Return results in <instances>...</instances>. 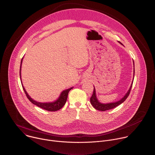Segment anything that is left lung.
<instances>
[{
  "mask_svg": "<svg viewBox=\"0 0 155 155\" xmlns=\"http://www.w3.org/2000/svg\"><path fill=\"white\" fill-rule=\"evenodd\" d=\"M133 63H134V61H133ZM133 80H134V77H133ZM132 85H133V82H132V83L131 84V86H130L129 90L128 91V92L126 93V94L124 95V97L123 98H122L120 100H119L117 101H116V102L109 103V104H101V103L98 101V99L97 98V97H96L95 87H94L93 94H92V95L91 96V97L90 98L91 104L95 109H96L97 110H98V111H107V110H109L114 108L120 105L121 104H122V103L127 98V97H128V95L130 93V91H131Z\"/></svg>",
  "mask_w": 155,
  "mask_h": 155,
  "instance_id": "8db88e82",
  "label": "left lung"
}]
</instances>
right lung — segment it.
<instances>
[{
    "instance_id": "obj_1",
    "label": "right lung",
    "mask_w": 155,
    "mask_h": 155,
    "mask_svg": "<svg viewBox=\"0 0 155 155\" xmlns=\"http://www.w3.org/2000/svg\"><path fill=\"white\" fill-rule=\"evenodd\" d=\"M22 60L23 58H22L21 62V66H20V78H21V66H22ZM22 86L23 87V89L24 91V92L25 93V95L27 96V97L28 98V99L33 104L38 106V107H40L45 110L48 111H58L59 110H60L61 108H62L63 107V106L65 105L66 102L67 101V98H68V93L73 88V87H71L69 89H68L66 90L63 91L59 98L55 101L53 102H48V103H41V102H38L34 100H33L30 95L28 94V93L27 92V91H25L24 87L22 85Z\"/></svg>"
}]
</instances>
